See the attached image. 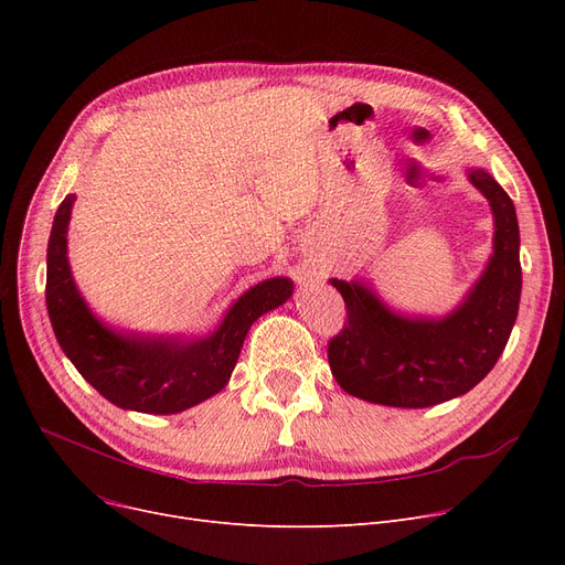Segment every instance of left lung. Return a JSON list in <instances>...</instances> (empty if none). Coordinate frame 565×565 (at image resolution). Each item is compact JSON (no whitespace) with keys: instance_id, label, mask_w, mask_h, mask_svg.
I'll return each instance as SVG.
<instances>
[{"instance_id":"1","label":"left lung","mask_w":565,"mask_h":565,"mask_svg":"<svg viewBox=\"0 0 565 565\" xmlns=\"http://www.w3.org/2000/svg\"><path fill=\"white\" fill-rule=\"evenodd\" d=\"M490 203L492 254L462 302L447 316L390 309L362 279H330L348 307V324L328 358L341 390L390 407H430L458 398L492 371L509 343L522 292L520 226L511 196L486 169H467Z\"/></svg>"}]
</instances>
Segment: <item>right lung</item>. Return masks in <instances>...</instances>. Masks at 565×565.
Instances as JSON below:
<instances>
[{
	"label": "right lung",
	"mask_w": 565,
	"mask_h": 565,
	"mask_svg": "<svg viewBox=\"0 0 565 565\" xmlns=\"http://www.w3.org/2000/svg\"><path fill=\"white\" fill-rule=\"evenodd\" d=\"M75 194L54 215L47 243L45 302L54 337L79 375L109 403L143 414H175L226 387L252 324L292 295L288 277L265 279L237 298L205 337H156L105 324L71 273L68 222Z\"/></svg>",
	"instance_id": "obj_1"
}]
</instances>
